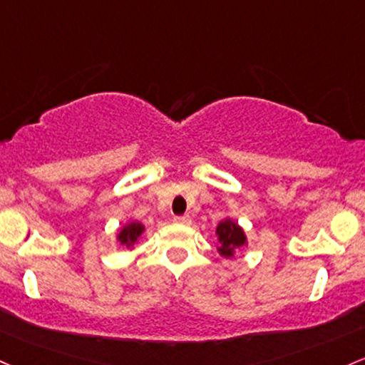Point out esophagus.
<instances>
[{
  "instance_id": "34e87169",
  "label": "esophagus",
  "mask_w": 365,
  "mask_h": 365,
  "mask_svg": "<svg viewBox=\"0 0 365 365\" xmlns=\"http://www.w3.org/2000/svg\"><path fill=\"white\" fill-rule=\"evenodd\" d=\"M190 216L189 215H183V216H176L175 223H180V225H190Z\"/></svg>"
}]
</instances>
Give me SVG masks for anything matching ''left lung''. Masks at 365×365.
<instances>
[{
    "label": "left lung",
    "instance_id": "left-lung-1",
    "mask_svg": "<svg viewBox=\"0 0 365 365\" xmlns=\"http://www.w3.org/2000/svg\"><path fill=\"white\" fill-rule=\"evenodd\" d=\"M216 237H218V251L220 256L223 258H234L241 247L247 246V237L244 228L239 225L235 220L232 218H223L222 222L216 225Z\"/></svg>",
    "mask_w": 365,
    "mask_h": 365
}]
</instances>
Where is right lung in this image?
<instances>
[{
    "label": "right lung",
    "mask_w": 365,
    "mask_h": 365,
    "mask_svg": "<svg viewBox=\"0 0 365 365\" xmlns=\"http://www.w3.org/2000/svg\"><path fill=\"white\" fill-rule=\"evenodd\" d=\"M143 232H145V225L142 222H137V220H131V222L124 223L119 228L118 235H115V241L121 244V246H126L128 250H133L135 244L142 237Z\"/></svg>",
    "instance_id": "right-lung-1"
}]
</instances>
